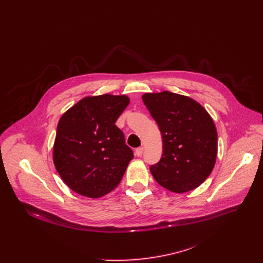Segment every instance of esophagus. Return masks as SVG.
Here are the masks:
<instances>
[{"label":"esophagus","instance_id":"esophagus-1","mask_svg":"<svg viewBox=\"0 0 263 263\" xmlns=\"http://www.w3.org/2000/svg\"><path fill=\"white\" fill-rule=\"evenodd\" d=\"M143 146H140V147H137L136 148V151H135V153H136V155L138 156V157H140L142 154H143Z\"/></svg>","mask_w":263,"mask_h":263}]
</instances>
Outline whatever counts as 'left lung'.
<instances>
[{
    "label": "left lung",
    "instance_id": "obj_1",
    "mask_svg": "<svg viewBox=\"0 0 263 263\" xmlns=\"http://www.w3.org/2000/svg\"><path fill=\"white\" fill-rule=\"evenodd\" d=\"M142 101L163 141L161 159L149 167L154 179L176 194L197 189L215 164L217 132L213 120L192 98L171 91L144 93Z\"/></svg>",
    "mask_w": 263,
    "mask_h": 263
}]
</instances>
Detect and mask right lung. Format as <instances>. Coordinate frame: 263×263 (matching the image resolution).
I'll list each match as a JSON object with an SVG mask.
<instances>
[{"label": "right lung", "instance_id": "obj_1", "mask_svg": "<svg viewBox=\"0 0 263 263\" xmlns=\"http://www.w3.org/2000/svg\"><path fill=\"white\" fill-rule=\"evenodd\" d=\"M127 96L86 97L57 125L53 161L71 191L101 198L120 184L134 155L116 122L129 105Z\"/></svg>", "mask_w": 263, "mask_h": 263}]
</instances>
